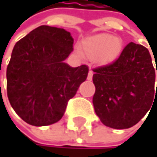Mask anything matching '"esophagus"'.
<instances>
[{
  "label": "esophagus",
  "instance_id": "1",
  "mask_svg": "<svg viewBox=\"0 0 157 157\" xmlns=\"http://www.w3.org/2000/svg\"><path fill=\"white\" fill-rule=\"evenodd\" d=\"M92 77H93V71L91 70H89L88 71V75H87V80L91 81L92 80Z\"/></svg>",
  "mask_w": 157,
  "mask_h": 157
}]
</instances>
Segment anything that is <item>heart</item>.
<instances>
[{
	"mask_svg": "<svg viewBox=\"0 0 157 157\" xmlns=\"http://www.w3.org/2000/svg\"><path fill=\"white\" fill-rule=\"evenodd\" d=\"M123 42L120 37L110 34H99L86 38L82 45L84 56L94 58L99 56L104 62L116 59L122 50Z\"/></svg>",
	"mask_w": 157,
	"mask_h": 157,
	"instance_id": "1",
	"label": "heart"
}]
</instances>
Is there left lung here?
<instances>
[{"instance_id":"1","label":"left lung","mask_w":157,"mask_h":157,"mask_svg":"<svg viewBox=\"0 0 157 157\" xmlns=\"http://www.w3.org/2000/svg\"><path fill=\"white\" fill-rule=\"evenodd\" d=\"M93 71L96 90L92 101L97 116L105 125L127 129L152 110L157 95L155 70L144 46L130 42L115 61L97 67Z\"/></svg>"}]
</instances>
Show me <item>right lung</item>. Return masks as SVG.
<instances>
[{
	"label": "right lung",
	"instance_id": "obj_1",
	"mask_svg": "<svg viewBox=\"0 0 157 157\" xmlns=\"http://www.w3.org/2000/svg\"><path fill=\"white\" fill-rule=\"evenodd\" d=\"M70 32L41 25L16 43L6 70L7 97L25 122L46 126L63 117L86 81L88 67L64 63L73 48Z\"/></svg>",
	"mask_w": 157,
	"mask_h": 157
}]
</instances>
